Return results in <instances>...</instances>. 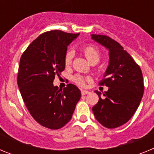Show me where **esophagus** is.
<instances>
[{"mask_svg":"<svg viewBox=\"0 0 154 154\" xmlns=\"http://www.w3.org/2000/svg\"><path fill=\"white\" fill-rule=\"evenodd\" d=\"M81 93H82V96H84V95H87V94H89V91H87V90H82Z\"/></svg>","mask_w":154,"mask_h":154,"instance_id":"34e87169","label":"esophagus"}]
</instances>
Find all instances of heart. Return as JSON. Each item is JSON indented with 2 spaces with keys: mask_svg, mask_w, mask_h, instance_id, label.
<instances>
[{
  "mask_svg": "<svg viewBox=\"0 0 154 154\" xmlns=\"http://www.w3.org/2000/svg\"><path fill=\"white\" fill-rule=\"evenodd\" d=\"M82 51L83 54L85 55V58H87V60L89 61L90 63H92V62H96V63H98V62H99V59H100V53H99V50H98L96 47H94V46L92 45L84 46V47L82 48ZM72 51H68V52L65 54V65H67L68 66V65H71V63L72 62ZM74 81L79 85H82V86H83V85H85V79L80 75L75 76L74 78Z\"/></svg>",
  "mask_w": 154,
  "mask_h": 154,
  "instance_id": "heart-1",
  "label": "heart"
}]
</instances>
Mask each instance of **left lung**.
Segmentation results:
<instances>
[{"label": "left lung", "instance_id": "obj_1", "mask_svg": "<svg viewBox=\"0 0 154 154\" xmlns=\"http://www.w3.org/2000/svg\"><path fill=\"white\" fill-rule=\"evenodd\" d=\"M92 39L109 51V65L100 85L109 87L96 90L99 102L92 112L99 123L109 129L119 127L130 120L140 106L144 92L141 69L130 54L111 38L91 35Z\"/></svg>", "mask_w": 154, "mask_h": 154}]
</instances>
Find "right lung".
<instances>
[{
  "mask_svg": "<svg viewBox=\"0 0 154 154\" xmlns=\"http://www.w3.org/2000/svg\"><path fill=\"white\" fill-rule=\"evenodd\" d=\"M79 34L59 30L45 32L27 48L20 59L17 85L32 117L51 130L63 127L72 119L81 91L69 84L63 89L53 85L65 69L67 48Z\"/></svg>",
  "mask_w": 154,
  "mask_h": 154,
  "instance_id": "add662e5",
  "label": "right lung"
}]
</instances>
